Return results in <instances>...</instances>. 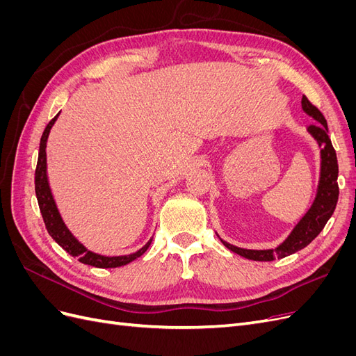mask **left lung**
<instances>
[{"label": "left lung", "instance_id": "8db88e82", "mask_svg": "<svg viewBox=\"0 0 356 356\" xmlns=\"http://www.w3.org/2000/svg\"><path fill=\"white\" fill-rule=\"evenodd\" d=\"M301 108L316 122L315 124H310L307 127L309 135L315 139L321 149V169L315 200L307 209V212L301 217V220L296 224L293 232L288 234V238L281 245L273 248V250H246V248L234 246L222 241L217 233L225 248H229L230 251L241 257L248 258V260L273 261L276 258H284L303 250L325 227L327 221L331 218L334 209H336L339 199V165L336 152H334L331 139L328 138L327 120L316 106L309 102L306 96L301 98Z\"/></svg>", "mask_w": 356, "mask_h": 356}]
</instances>
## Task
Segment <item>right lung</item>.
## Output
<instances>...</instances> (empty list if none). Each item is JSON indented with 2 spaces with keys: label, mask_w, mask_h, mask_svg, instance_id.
<instances>
[{
  "label": "right lung",
  "mask_w": 356,
  "mask_h": 356,
  "mask_svg": "<svg viewBox=\"0 0 356 356\" xmlns=\"http://www.w3.org/2000/svg\"><path fill=\"white\" fill-rule=\"evenodd\" d=\"M59 117V113L55 115L51 122L46 126L44 132H42L41 141H40V152H38V161H37V169H35V195L38 200V207L42 215V220H44L46 229L49 234L53 238L59 246H62V250H65L70 255L77 257L79 261L88 266L93 267H99V268H111V267H120L126 266L131 261L136 260L138 257H141L147 250L148 246L152 245L153 238L149 239L141 250H138L136 252L127 254V255H101L96 254L90 250H88L75 236L71 233V230L67 227L65 221L62 220L60 212L58 209V204L55 202V197H53V193L49 184V175H47V154H46V147H47V139L50 135V131L53 124L56 123Z\"/></svg>",
  "instance_id": "obj_1"
}]
</instances>
